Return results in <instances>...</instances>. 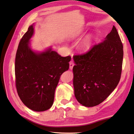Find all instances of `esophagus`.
Returning a JSON list of instances; mask_svg holds the SVG:
<instances>
[{
	"instance_id": "1",
	"label": "esophagus",
	"mask_w": 134,
	"mask_h": 134,
	"mask_svg": "<svg viewBox=\"0 0 134 134\" xmlns=\"http://www.w3.org/2000/svg\"><path fill=\"white\" fill-rule=\"evenodd\" d=\"M74 66V61L73 60L70 61V62H69V68L71 69H72Z\"/></svg>"
}]
</instances>
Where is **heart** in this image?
<instances>
[{
  "label": "heart",
  "mask_w": 134,
  "mask_h": 134,
  "mask_svg": "<svg viewBox=\"0 0 134 134\" xmlns=\"http://www.w3.org/2000/svg\"><path fill=\"white\" fill-rule=\"evenodd\" d=\"M81 30H80L79 32H77V33H75V34L73 35V38H76V37L80 36V35L82 34ZM92 36L90 35H88L87 36H86L85 38L84 39V40L82 41V42L80 44V48L83 50H87L88 48H90V46H91L92 44Z\"/></svg>",
  "instance_id": "obj_1"
}]
</instances>
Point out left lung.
<instances>
[{"label":"left lung","mask_w":134,"mask_h":134,"mask_svg":"<svg viewBox=\"0 0 134 134\" xmlns=\"http://www.w3.org/2000/svg\"><path fill=\"white\" fill-rule=\"evenodd\" d=\"M123 47L116 28L87 52L74 57V94L87 107L102 102L117 87L122 70Z\"/></svg>","instance_id":"8db88e82"}]
</instances>
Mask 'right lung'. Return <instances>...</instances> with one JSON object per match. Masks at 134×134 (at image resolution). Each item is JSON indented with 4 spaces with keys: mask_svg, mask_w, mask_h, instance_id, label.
<instances>
[{
    "mask_svg": "<svg viewBox=\"0 0 134 134\" xmlns=\"http://www.w3.org/2000/svg\"><path fill=\"white\" fill-rule=\"evenodd\" d=\"M34 34L30 26L18 44L15 55V86L23 103L35 111L51 108L60 75L68 70L71 57H62L49 48L37 53L29 47Z\"/></svg>",
    "mask_w": 134,
    "mask_h": 134,
    "instance_id": "add662e5",
    "label": "right lung"
}]
</instances>
